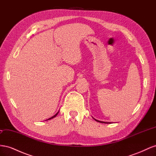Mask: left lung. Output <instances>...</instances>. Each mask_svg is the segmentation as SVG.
<instances>
[{
    "mask_svg": "<svg viewBox=\"0 0 156 156\" xmlns=\"http://www.w3.org/2000/svg\"><path fill=\"white\" fill-rule=\"evenodd\" d=\"M96 121H97V122H101V123H105V124H111V122H101V121H99V120H96V119H94Z\"/></svg>",
    "mask_w": 156,
    "mask_h": 156,
    "instance_id": "obj_1",
    "label": "left lung"
}]
</instances>
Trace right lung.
Segmentation results:
<instances>
[{"mask_svg": "<svg viewBox=\"0 0 156 156\" xmlns=\"http://www.w3.org/2000/svg\"><path fill=\"white\" fill-rule=\"evenodd\" d=\"M58 112L57 113H56V114L55 115H54L53 116H52L51 118H50V119H48V120H50V119H53V118H55V116H56V115H58Z\"/></svg>", "mask_w": 156, "mask_h": 156, "instance_id": "add662e5", "label": "right lung"}]
</instances>
